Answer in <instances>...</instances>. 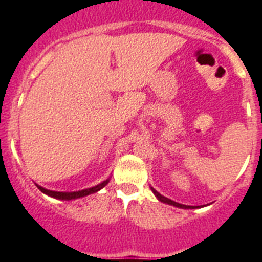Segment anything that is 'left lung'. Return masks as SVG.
Instances as JSON below:
<instances>
[{"label":"left lung","mask_w":262,"mask_h":262,"mask_svg":"<svg viewBox=\"0 0 262 262\" xmlns=\"http://www.w3.org/2000/svg\"><path fill=\"white\" fill-rule=\"evenodd\" d=\"M152 193L155 194V196H156L157 200L160 201V202L163 203H166V205H170V206H174V207H180V209H195V207H198V206H186V205H182V203H178V202H174V201L169 200V198H166V196L161 195V194L159 193L157 190H155L154 187H151Z\"/></svg>","instance_id":"1"}]
</instances>
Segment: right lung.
Returning <instances> with one entry per match:
<instances>
[{
    "mask_svg": "<svg viewBox=\"0 0 262 262\" xmlns=\"http://www.w3.org/2000/svg\"><path fill=\"white\" fill-rule=\"evenodd\" d=\"M108 181H110V177H108L107 180H105V181L101 182V184L96 185V186L88 187V189L78 190V191H55V190H48V189H46V187L40 186V185L38 184H36V186H38L39 190H40L41 193H45L46 195L52 196V198H56V200H61V201H72V200H77V198H82V196H86L89 195V194L97 193V191L101 190L102 187H105L106 185L108 184Z\"/></svg>",
    "mask_w": 262,
    "mask_h": 262,
    "instance_id": "1",
    "label": "right lung"
}]
</instances>
